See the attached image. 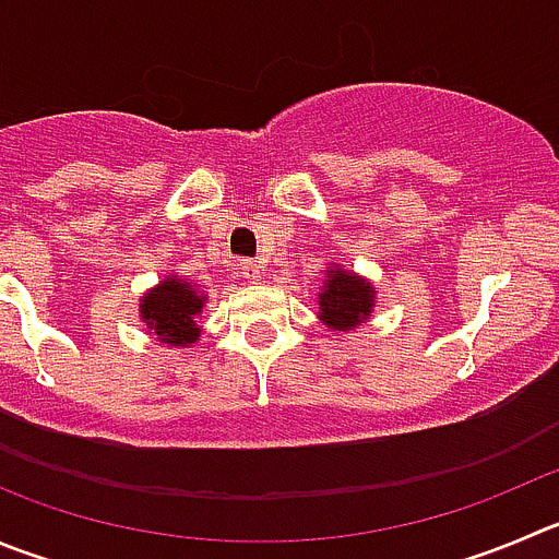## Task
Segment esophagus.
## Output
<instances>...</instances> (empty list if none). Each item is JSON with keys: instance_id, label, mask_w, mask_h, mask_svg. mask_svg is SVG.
Segmentation results:
<instances>
[{"instance_id": "obj_1", "label": "esophagus", "mask_w": 559, "mask_h": 559, "mask_svg": "<svg viewBox=\"0 0 559 559\" xmlns=\"http://www.w3.org/2000/svg\"><path fill=\"white\" fill-rule=\"evenodd\" d=\"M234 270H237V273L242 275V278H248V281H259V278H262V264L248 262V259H242V262L234 264Z\"/></svg>"}]
</instances>
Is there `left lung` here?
Segmentation results:
<instances>
[{
	"label": "left lung",
	"mask_w": 559,
	"mask_h": 559,
	"mask_svg": "<svg viewBox=\"0 0 559 559\" xmlns=\"http://www.w3.org/2000/svg\"><path fill=\"white\" fill-rule=\"evenodd\" d=\"M374 309V286L342 264L325 270V286L320 292V320L333 331H353L367 322Z\"/></svg>",
	"instance_id": "left-lung-1"
}]
</instances>
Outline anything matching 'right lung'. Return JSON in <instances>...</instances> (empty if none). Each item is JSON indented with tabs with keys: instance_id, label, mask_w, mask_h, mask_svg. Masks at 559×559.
<instances>
[{
	"instance_id": "add662e5",
	"label": "right lung",
	"mask_w": 559,
	"mask_h": 559,
	"mask_svg": "<svg viewBox=\"0 0 559 559\" xmlns=\"http://www.w3.org/2000/svg\"><path fill=\"white\" fill-rule=\"evenodd\" d=\"M203 292L179 275H168L165 281L148 289L140 300V320L148 331L168 347H190L201 336V325L195 317L203 311Z\"/></svg>"
}]
</instances>
